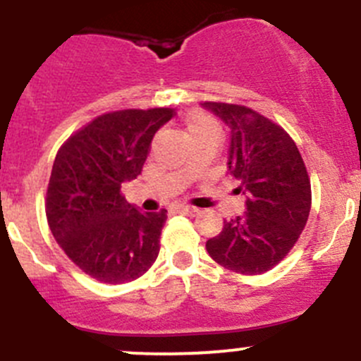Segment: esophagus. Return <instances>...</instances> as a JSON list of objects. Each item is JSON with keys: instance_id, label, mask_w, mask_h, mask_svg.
<instances>
[{"instance_id": "34e87169", "label": "esophagus", "mask_w": 361, "mask_h": 361, "mask_svg": "<svg viewBox=\"0 0 361 361\" xmlns=\"http://www.w3.org/2000/svg\"><path fill=\"white\" fill-rule=\"evenodd\" d=\"M178 211L183 214H190V216H195L199 213L197 207H192V206H183V207H178Z\"/></svg>"}]
</instances>
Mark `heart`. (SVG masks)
<instances>
[{"mask_svg":"<svg viewBox=\"0 0 361 361\" xmlns=\"http://www.w3.org/2000/svg\"><path fill=\"white\" fill-rule=\"evenodd\" d=\"M185 123H187L188 134L195 133H206V130H213V133H220V127H218L216 120L211 118L207 113L202 111H192L188 113L187 118H185Z\"/></svg>","mask_w":361,"mask_h":361,"instance_id":"obj_1","label":"heart"}]
</instances>
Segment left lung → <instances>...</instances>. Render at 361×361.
<instances>
[{
    "instance_id": "8db88e82",
    "label": "left lung",
    "mask_w": 361,
    "mask_h": 361,
    "mask_svg": "<svg viewBox=\"0 0 361 361\" xmlns=\"http://www.w3.org/2000/svg\"><path fill=\"white\" fill-rule=\"evenodd\" d=\"M231 129L227 171L246 211L206 243L209 257L239 274H264L293 248L311 211V181L283 127L241 104L202 103Z\"/></svg>"
}]
</instances>
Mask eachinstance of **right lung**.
<instances>
[{
	"instance_id": "right-lung-1",
	"label": "right lung",
	"mask_w": 361,
	"mask_h": 361,
	"mask_svg": "<svg viewBox=\"0 0 361 361\" xmlns=\"http://www.w3.org/2000/svg\"><path fill=\"white\" fill-rule=\"evenodd\" d=\"M169 108L104 113L57 152L47 190V220L64 253L85 274L120 285L143 276L157 258L167 211L141 213L122 183L136 180Z\"/></svg>"
}]
</instances>
